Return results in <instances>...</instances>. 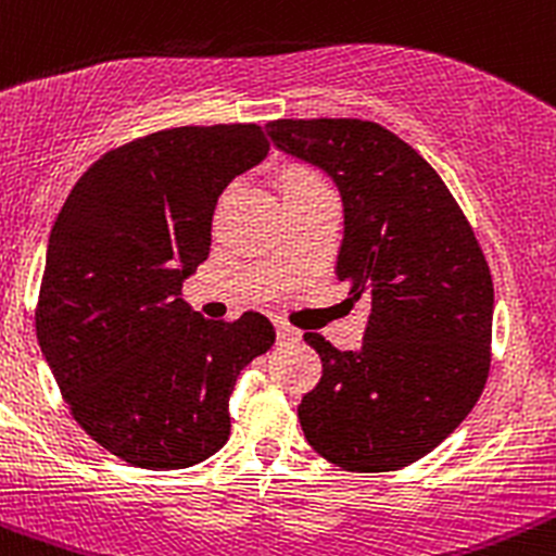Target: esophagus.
Instances as JSON below:
<instances>
[{
    "mask_svg": "<svg viewBox=\"0 0 556 556\" xmlns=\"http://www.w3.org/2000/svg\"><path fill=\"white\" fill-rule=\"evenodd\" d=\"M277 334L279 340H301V329L288 325L285 319H277Z\"/></svg>",
    "mask_w": 556,
    "mask_h": 556,
    "instance_id": "esophagus-1",
    "label": "esophagus"
}]
</instances>
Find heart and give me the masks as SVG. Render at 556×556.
Returning <instances> with one entry per match:
<instances>
[{"label":"heart","mask_w":556,"mask_h":556,"mask_svg":"<svg viewBox=\"0 0 556 556\" xmlns=\"http://www.w3.org/2000/svg\"><path fill=\"white\" fill-rule=\"evenodd\" d=\"M316 179H319V176L311 174V170L298 168V170H290L288 179H285V187H292V185H306V181H316Z\"/></svg>","instance_id":"obj_1"}]
</instances>
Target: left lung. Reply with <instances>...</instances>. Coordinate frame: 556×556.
<instances>
[{"label":"left lung","instance_id":"left-lung-1","mask_svg":"<svg viewBox=\"0 0 556 556\" xmlns=\"http://www.w3.org/2000/svg\"><path fill=\"white\" fill-rule=\"evenodd\" d=\"M268 134L338 185L345 231L334 274L371 306L358 351L303 334L321 358V380L298 406L306 441L351 472L408 467L485 388L493 279L483 248L438 170L386 126L279 118Z\"/></svg>","mask_w":556,"mask_h":556}]
</instances>
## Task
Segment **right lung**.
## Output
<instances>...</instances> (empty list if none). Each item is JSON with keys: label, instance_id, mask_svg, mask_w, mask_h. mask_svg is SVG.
Listing matches in <instances>:
<instances>
[{"label": "right lung", "instance_id": "obj_1", "mask_svg": "<svg viewBox=\"0 0 556 556\" xmlns=\"http://www.w3.org/2000/svg\"><path fill=\"white\" fill-rule=\"evenodd\" d=\"M266 152L255 124L148 134L91 163L58 213L36 338L73 419L134 467L216 454L237 377L277 340L258 311L211 321L179 298L211 253L218 194Z\"/></svg>", "mask_w": 556, "mask_h": 556}]
</instances>
